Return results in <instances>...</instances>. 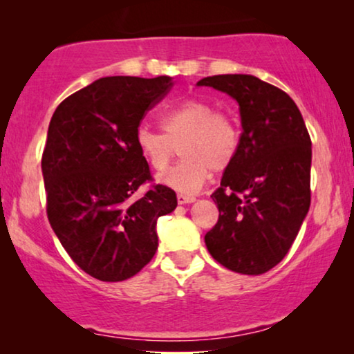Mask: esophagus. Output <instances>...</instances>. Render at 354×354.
Masks as SVG:
<instances>
[{
	"label": "esophagus",
	"instance_id": "esophagus-1",
	"mask_svg": "<svg viewBox=\"0 0 354 354\" xmlns=\"http://www.w3.org/2000/svg\"><path fill=\"white\" fill-rule=\"evenodd\" d=\"M196 198L192 196V195H187V193H178L177 195V201L178 205H188V203H193Z\"/></svg>",
	"mask_w": 354,
	"mask_h": 354
}]
</instances>
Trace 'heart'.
Returning <instances> with one entry per match:
<instances>
[{
    "label": "heart",
    "mask_w": 354,
    "mask_h": 354,
    "mask_svg": "<svg viewBox=\"0 0 354 354\" xmlns=\"http://www.w3.org/2000/svg\"><path fill=\"white\" fill-rule=\"evenodd\" d=\"M162 132L147 124L135 130V147L154 171H166L178 145L182 162L164 172L159 180L182 193H195L211 169L224 171L239 151V132L225 114L206 100L188 98L161 115Z\"/></svg>",
    "instance_id": "heart-1"
}]
</instances>
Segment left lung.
Wrapping results in <instances>:
<instances>
[{
	"label": "left lung",
	"mask_w": 354,
	"mask_h": 354,
	"mask_svg": "<svg viewBox=\"0 0 354 354\" xmlns=\"http://www.w3.org/2000/svg\"><path fill=\"white\" fill-rule=\"evenodd\" d=\"M240 106L239 151L212 193L217 224L206 248L239 274L268 272L285 258L311 205V138L295 101L254 75H212L198 82Z\"/></svg>",
	"instance_id": "left-lung-1"
}]
</instances>
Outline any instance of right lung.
Returning <instances> with one entry per match:
<instances>
[{"label":"right lung","mask_w":354,"mask_h":354,"mask_svg":"<svg viewBox=\"0 0 354 354\" xmlns=\"http://www.w3.org/2000/svg\"><path fill=\"white\" fill-rule=\"evenodd\" d=\"M172 85L167 75L103 77L67 96L48 127V221L72 261L103 282L133 277L153 259L156 222L177 206L166 185L137 193L153 177L135 147V130Z\"/></svg>","instance_id":"add662e5"}]
</instances>
